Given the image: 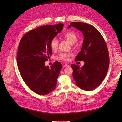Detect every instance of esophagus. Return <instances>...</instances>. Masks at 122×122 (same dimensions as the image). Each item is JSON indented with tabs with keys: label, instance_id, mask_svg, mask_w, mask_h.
Listing matches in <instances>:
<instances>
[{
	"label": "esophagus",
	"instance_id": "1",
	"mask_svg": "<svg viewBox=\"0 0 122 122\" xmlns=\"http://www.w3.org/2000/svg\"><path fill=\"white\" fill-rule=\"evenodd\" d=\"M69 65H68L67 64H65L64 65V67H69Z\"/></svg>",
	"mask_w": 122,
	"mask_h": 122
}]
</instances>
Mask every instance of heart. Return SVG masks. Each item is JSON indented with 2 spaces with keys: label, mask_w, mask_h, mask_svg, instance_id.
I'll list each match as a JSON object with an SVG mask.
<instances>
[{
  "label": "heart",
  "mask_w": 122,
  "mask_h": 122,
  "mask_svg": "<svg viewBox=\"0 0 122 122\" xmlns=\"http://www.w3.org/2000/svg\"><path fill=\"white\" fill-rule=\"evenodd\" d=\"M63 37L69 41L70 43L74 44L78 40V37L76 34L73 31H69L63 35ZM58 46V42L56 38H53L50 42V47L52 51H56ZM71 54L69 53H61L57 56V58L62 61H68Z\"/></svg>",
  "instance_id": "heart-1"
}]
</instances>
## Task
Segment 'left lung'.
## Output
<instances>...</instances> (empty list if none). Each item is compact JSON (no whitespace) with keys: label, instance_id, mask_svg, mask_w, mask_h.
I'll return each instance as SVG.
<instances>
[{"label":"left lung","instance_id":"obj_1","mask_svg":"<svg viewBox=\"0 0 122 122\" xmlns=\"http://www.w3.org/2000/svg\"><path fill=\"white\" fill-rule=\"evenodd\" d=\"M74 27L84 36L81 49L75 61H84L81 68L72 64L73 76L76 85L86 91L97 87L105 79L109 66V57L104 38L92 25L81 22H72L69 28Z\"/></svg>","mask_w":122,"mask_h":122}]
</instances>
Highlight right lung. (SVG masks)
<instances>
[{
    "label": "right lung",
    "instance_id": "obj_1",
    "mask_svg": "<svg viewBox=\"0 0 122 122\" xmlns=\"http://www.w3.org/2000/svg\"><path fill=\"white\" fill-rule=\"evenodd\" d=\"M64 25H46L25 33L19 44L17 63L22 78L35 93L46 95L55 88L62 65L54 62L49 68L45 66L52 54L50 42L63 30Z\"/></svg>",
    "mask_w": 122,
    "mask_h": 122
}]
</instances>
